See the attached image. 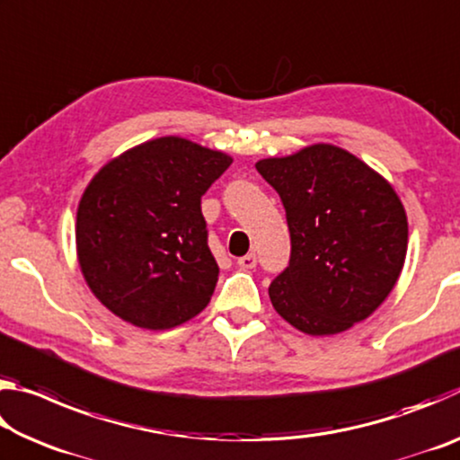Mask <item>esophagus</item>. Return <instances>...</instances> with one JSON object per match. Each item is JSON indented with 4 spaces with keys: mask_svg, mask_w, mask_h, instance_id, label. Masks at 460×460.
I'll return each mask as SVG.
<instances>
[{
    "mask_svg": "<svg viewBox=\"0 0 460 460\" xmlns=\"http://www.w3.org/2000/svg\"><path fill=\"white\" fill-rule=\"evenodd\" d=\"M237 266L243 268V270H253L258 266V258H255V253H247L243 258L237 260Z\"/></svg>",
    "mask_w": 460,
    "mask_h": 460,
    "instance_id": "obj_1",
    "label": "esophagus"
}]
</instances>
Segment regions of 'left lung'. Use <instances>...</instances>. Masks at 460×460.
I'll return each mask as SVG.
<instances>
[{
	"instance_id": "obj_1",
	"label": "left lung",
	"mask_w": 460,
	"mask_h": 460,
	"mask_svg": "<svg viewBox=\"0 0 460 460\" xmlns=\"http://www.w3.org/2000/svg\"><path fill=\"white\" fill-rule=\"evenodd\" d=\"M255 168L282 199L290 229V263L270 284L276 313L313 337L342 332L376 313L408 249L406 211L392 184L331 144Z\"/></svg>"
}]
</instances>
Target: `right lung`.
Masks as SVG:
<instances>
[{"label": "right lung", "mask_w": 460, "mask_h": 460, "mask_svg": "<svg viewBox=\"0 0 460 460\" xmlns=\"http://www.w3.org/2000/svg\"><path fill=\"white\" fill-rule=\"evenodd\" d=\"M231 162L168 136L99 170L76 211V255L101 305L150 331L172 329L208 305L219 266L200 199Z\"/></svg>", "instance_id": "1"}]
</instances>
